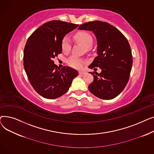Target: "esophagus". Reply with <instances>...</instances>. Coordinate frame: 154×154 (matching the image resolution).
<instances>
[{"mask_svg":"<svg viewBox=\"0 0 154 154\" xmlns=\"http://www.w3.org/2000/svg\"><path fill=\"white\" fill-rule=\"evenodd\" d=\"M79 74L80 75H85L86 74L85 72H84V71H79Z\"/></svg>","mask_w":154,"mask_h":154,"instance_id":"obj_1","label":"esophagus"}]
</instances>
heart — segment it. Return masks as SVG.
Returning a JSON list of instances; mask_svg holds the SVG:
<instances>
[{
  "label": "heart",
  "mask_w": 154,
  "mask_h": 154,
  "mask_svg": "<svg viewBox=\"0 0 154 154\" xmlns=\"http://www.w3.org/2000/svg\"><path fill=\"white\" fill-rule=\"evenodd\" d=\"M75 37L77 41L81 44L84 47L88 48L91 47L92 44V38L89 34L85 32H79L75 34ZM62 50L63 52H69L71 48V40L68 36H65L62 40L61 43ZM67 63L70 66L81 69L85 64V61L75 56H71L67 60Z\"/></svg>",
  "instance_id": "1"
}]
</instances>
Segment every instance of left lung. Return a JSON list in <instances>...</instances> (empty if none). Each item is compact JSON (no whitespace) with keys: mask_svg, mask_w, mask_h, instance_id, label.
<instances>
[{"mask_svg":"<svg viewBox=\"0 0 154 154\" xmlns=\"http://www.w3.org/2000/svg\"><path fill=\"white\" fill-rule=\"evenodd\" d=\"M78 29L94 32L97 41V54L88 68L99 67L100 74L89 72L94 80L88 89L101 99H112L124 89L132 66V55L127 39L110 23L95 20L80 25Z\"/></svg>","mask_w":154,"mask_h":154,"instance_id":"obj_1","label":"left lung"}]
</instances>
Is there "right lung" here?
Returning a JSON list of instances; mask_svg holds the SVG:
<instances>
[{"label":"right lung","mask_w":154,"mask_h":154,"mask_svg":"<svg viewBox=\"0 0 154 154\" xmlns=\"http://www.w3.org/2000/svg\"><path fill=\"white\" fill-rule=\"evenodd\" d=\"M79 25L60 20L44 23L29 37L23 51V67L34 90L43 97L54 99L66 94L78 72L58 68L53 59L62 52V38Z\"/></svg>","instance_id":"add662e5"}]
</instances>
